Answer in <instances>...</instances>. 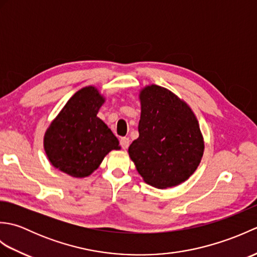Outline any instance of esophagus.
Instances as JSON below:
<instances>
[{"instance_id": "esophagus-1", "label": "esophagus", "mask_w": 257, "mask_h": 257, "mask_svg": "<svg viewBox=\"0 0 257 257\" xmlns=\"http://www.w3.org/2000/svg\"><path fill=\"white\" fill-rule=\"evenodd\" d=\"M129 143H130V140H129V138L128 137H122L121 139H120V145H121V147H122V149H128V147H129Z\"/></svg>"}]
</instances>
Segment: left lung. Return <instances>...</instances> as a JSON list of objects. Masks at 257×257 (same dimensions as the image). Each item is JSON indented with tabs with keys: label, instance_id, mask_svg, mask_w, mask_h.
Listing matches in <instances>:
<instances>
[{
	"label": "left lung",
	"instance_id": "1",
	"mask_svg": "<svg viewBox=\"0 0 257 257\" xmlns=\"http://www.w3.org/2000/svg\"><path fill=\"white\" fill-rule=\"evenodd\" d=\"M139 99V137L129 146L130 159L151 187H177L192 176L203 156L198 119L187 102L165 87L145 86Z\"/></svg>",
	"mask_w": 257,
	"mask_h": 257
}]
</instances>
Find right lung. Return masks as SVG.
Wrapping results in <instances>:
<instances>
[{
    "label": "right lung",
    "instance_id": "right-lung-1",
    "mask_svg": "<svg viewBox=\"0 0 257 257\" xmlns=\"http://www.w3.org/2000/svg\"><path fill=\"white\" fill-rule=\"evenodd\" d=\"M105 101L95 86H86L69 98L44 135V149L54 168L86 178L109 152L121 149L116 136L97 117Z\"/></svg>",
    "mask_w": 257,
    "mask_h": 257
}]
</instances>
